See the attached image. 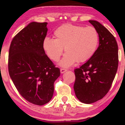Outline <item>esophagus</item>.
<instances>
[{
	"label": "esophagus",
	"instance_id": "1",
	"mask_svg": "<svg viewBox=\"0 0 125 125\" xmlns=\"http://www.w3.org/2000/svg\"><path fill=\"white\" fill-rule=\"evenodd\" d=\"M67 71V70L66 69L62 68V69H61V73H63L66 72Z\"/></svg>",
	"mask_w": 125,
	"mask_h": 125
}]
</instances>
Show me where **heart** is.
<instances>
[{
  "label": "heart",
  "instance_id": "b5f03b06",
  "mask_svg": "<svg viewBox=\"0 0 125 125\" xmlns=\"http://www.w3.org/2000/svg\"><path fill=\"white\" fill-rule=\"evenodd\" d=\"M54 34L56 39H44L43 48L49 58L54 62L59 60L64 48L66 53L59 63L64 67L71 66L76 61L81 63L89 59L99 42L96 30L91 26L83 28L67 24L57 29Z\"/></svg>",
  "mask_w": 125,
  "mask_h": 125
}]
</instances>
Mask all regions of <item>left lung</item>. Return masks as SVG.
Returning <instances> with one entry per match:
<instances>
[{
	"label": "left lung",
	"instance_id": "8db88e82",
	"mask_svg": "<svg viewBox=\"0 0 125 125\" xmlns=\"http://www.w3.org/2000/svg\"><path fill=\"white\" fill-rule=\"evenodd\" d=\"M99 35V44L94 55L79 68L74 70L73 88L81 102L90 104L107 94L118 67V46L113 35L96 21H89Z\"/></svg>",
	"mask_w": 125,
	"mask_h": 125
}]
</instances>
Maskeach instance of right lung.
Masks as SVG:
<instances>
[{"instance_id": "add662e5", "label": "right lung", "mask_w": 125, "mask_h": 125, "mask_svg": "<svg viewBox=\"0 0 125 125\" xmlns=\"http://www.w3.org/2000/svg\"><path fill=\"white\" fill-rule=\"evenodd\" d=\"M47 24L30 23L14 37L9 52V73L15 87L24 99L39 106L52 98L54 82L61 74L43 48Z\"/></svg>"}]
</instances>
